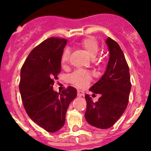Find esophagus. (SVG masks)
I'll list each match as a JSON object with an SVG mask.
<instances>
[{"instance_id":"esophagus-1","label":"esophagus","mask_w":151,"mask_h":151,"mask_svg":"<svg viewBox=\"0 0 151 151\" xmlns=\"http://www.w3.org/2000/svg\"><path fill=\"white\" fill-rule=\"evenodd\" d=\"M77 96H78L79 97L83 96H84V92H83V91L78 90V91H77Z\"/></svg>"}]
</instances>
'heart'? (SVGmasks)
Instances as JSON below:
<instances>
[{
	"mask_svg": "<svg viewBox=\"0 0 151 151\" xmlns=\"http://www.w3.org/2000/svg\"><path fill=\"white\" fill-rule=\"evenodd\" d=\"M80 45L88 52V54L92 59L95 58L99 54V45L98 42L94 38H85L81 41ZM69 56L70 50L68 48L65 49L61 55V59H60L62 66H66L68 63ZM69 80L70 82L75 86L79 87V88H84L89 84L91 80V76L88 71H85V70H78V71H74L70 76Z\"/></svg>",
	"mask_w": 151,
	"mask_h": 151,
	"instance_id": "b5f03b06",
	"label": "heart"
}]
</instances>
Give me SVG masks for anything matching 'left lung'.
<instances>
[{
    "mask_svg": "<svg viewBox=\"0 0 151 151\" xmlns=\"http://www.w3.org/2000/svg\"><path fill=\"white\" fill-rule=\"evenodd\" d=\"M109 50V60L106 71L90 91L100 94L93 102L88 94L85 96L87 109L85 118L89 124L98 129L112 127L127 107L131 85L129 68L119 45L108 37L105 41Z\"/></svg>",
    "mask_w": 151,
    "mask_h": 151,
    "instance_id": "left-lung-1",
    "label": "left lung"
}]
</instances>
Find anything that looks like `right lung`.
Here are the masks:
<instances>
[{"instance_id": "add662e5", "label": "right lung", "mask_w": 151, "mask_h": 151, "mask_svg": "<svg viewBox=\"0 0 151 151\" xmlns=\"http://www.w3.org/2000/svg\"><path fill=\"white\" fill-rule=\"evenodd\" d=\"M67 40L50 38L28 55L20 71L19 92L29 118L47 132L60 130L65 123L68 105L77 96L69 86L61 93L53 90L60 71V59Z\"/></svg>"}]
</instances>
